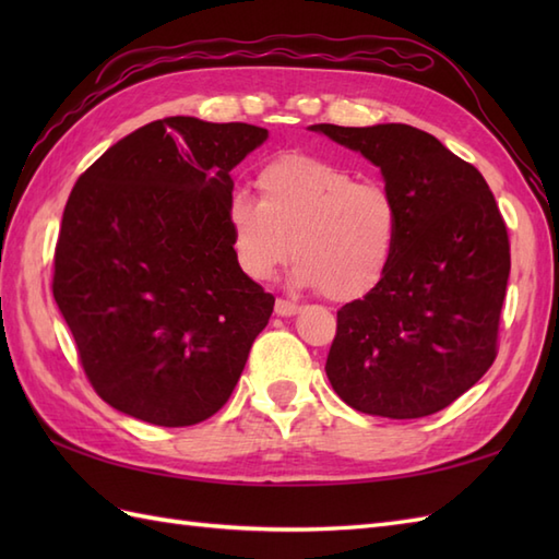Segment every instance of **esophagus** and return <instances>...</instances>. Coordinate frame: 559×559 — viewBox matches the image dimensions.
<instances>
[{
  "label": "esophagus",
  "mask_w": 559,
  "mask_h": 559,
  "mask_svg": "<svg viewBox=\"0 0 559 559\" xmlns=\"http://www.w3.org/2000/svg\"><path fill=\"white\" fill-rule=\"evenodd\" d=\"M300 312V305H295L290 300H276V314L278 317H295Z\"/></svg>",
  "instance_id": "1"
}]
</instances>
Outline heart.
<instances>
[{
  "mask_svg": "<svg viewBox=\"0 0 559 559\" xmlns=\"http://www.w3.org/2000/svg\"><path fill=\"white\" fill-rule=\"evenodd\" d=\"M257 187L259 201L235 192L225 213L235 259L249 278L271 281L293 252L295 286L329 300H358L382 283L401 233L386 187L302 153L266 163Z\"/></svg>",
  "mask_w": 559,
  "mask_h": 559,
  "instance_id": "b5f03b06",
  "label": "heart"
}]
</instances>
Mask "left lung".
<instances>
[{
    "label": "left lung",
    "instance_id": "1",
    "mask_svg": "<svg viewBox=\"0 0 559 559\" xmlns=\"http://www.w3.org/2000/svg\"><path fill=\"white\" fill-rule=\"evenodd\" d=\"M377 165L401 233L386 276L338 310L326 377L350 408L425 418L490 370L509 281V237L488 182L408 124H312Z\"/></svg>",
    "mask_w": 559,
    "mask_h": 559
}]
</instances>
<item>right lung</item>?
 I'll use <instances>...</instances> for the list:
<instances>
[{
    "label": "right lung",
    "instance_id": "1",
    "mask_svg": "<svg viewBox=\"0 0 559 559\" xmlns=\"http://www.w3.org/2000/svg\"><path fill=\"white\" fill-rule=\"evenodd\" d=\"M266 139L165 117L71 189L52 295L93 389L120 413L187 427L230 399L276 302L237 264L225 218L230 170Z\"/></svg>",
    "mask_w": 559,
    "mask_h": 559
}]
</instances>
